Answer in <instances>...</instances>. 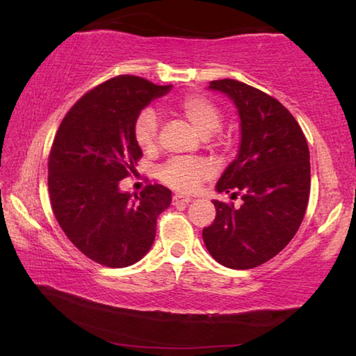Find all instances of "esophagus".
Returning a JSON list of instances; mask_svg holds the SVG:
<instances>
[{
  "instance_id": "esophagus-1",
  "label": "esophagus",
  "mask_w": 356,
  "mask_h": 356,
  "mask_svg": "<svg viewBox=\"0 0 356 356\" xmlns=\"http://www.w3.org/2000/svg\"><path fill=\"white\" fill-rule=\"evenodd\" d=\"M188 202H191V197H188V196H184V195H174L172 196L174 206H186Z\"/></svg>"
}]
</instances>
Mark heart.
Returning a JSON list of instances; mask_svg holds the SVG:
<instances>
[{"label": "heart", "instance_id": "obj_1", "mask_svg": "<svg viewBox=\"0 0 356 356\" xmlns=\"http://www.w3.org/2000/svg\"><path fill=\"white\" fill-rule=\"evenodd\" d=\"M176 111L188 120L201 136H210L220 129L221 111L212 100L201 94H188L180 99ZM135 141L144 150H152L159 140V118L154 110H143L135 120ZM213 166L206 160H171L160 172L161 180L179 191H193L204 179L212 176Z\"/></svg>", "mask_w": 356, "mask_h": 356}]
</instances>
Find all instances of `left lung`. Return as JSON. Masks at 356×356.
<instances>
[{"mask_svg":"<svg viewBox=\"0 0 356 356\" xmlns=\"http://www.w3.org/2000/svg\"><path fill=\"white\" fill-rule=\"evenodd\" d=\"M209 89L226 94L240 118L238 154L215 188L243 202L213 201L216 216L202 238L216 262L252 268L284 250L303 221L311 188L308 143L287 108L268 94L229 78L210 81Z\"/></svg>","mask_w":356,"mask_h":356,"instance_id":"8db88e82","label":"left lung"}]
</instances>
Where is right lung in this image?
<instances>
[{
  "label": "right lung",
  "mask_w": 356,
  "mask_h": 356,
  "mask_svg": "<svg viewBox=\"0 0 356 356\" xmlns=\"http://www.w3.org/2000/svg\"><path fill=\"white\" fill-rule=\"evenodd\" d=\"M171 88L134 75L111 78L70 108L53 141V213L70 242L105 267L141 261L155 240L156 218L171 204V190L160 184L140 195L119 188L143 155L134 135L138 114Z\"/></svg>",
  "instance_id": "right-lung-1"
}]
</instances>
